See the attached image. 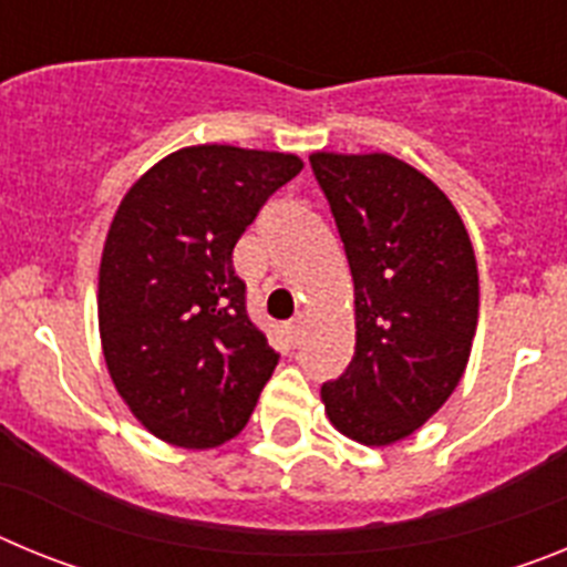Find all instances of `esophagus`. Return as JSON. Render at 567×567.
I'll return each instance as SVG.
<instances>
[{
  "label": "esophagus",
  "instance_id": "obj_1",
  "mask_svg": "<svg viewBox=\"0 0 567 567\" xmlns=\"http://www.w3.org/2000/svg\"><path fill=\"white\" fill-rule=\"evenodd\" d=\"M287 334H289V340H292V343H300V338H303V318H300V315H295V318L289 320Z\"/></svg>",
  "mask_w": 567,
  "mask_h": 567
}]
</instances>
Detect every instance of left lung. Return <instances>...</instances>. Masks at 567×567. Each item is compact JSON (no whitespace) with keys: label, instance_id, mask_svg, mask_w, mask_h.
I'll use <instances>...</instances> for the list:
<instances>
[{"label":"left lung","instance_id":"left-lung-1","mask_svg":"<svg viewBox=\"0 0 567 567\" xmlns=\"http://www.w3.org/2000/svg\"><path fill=\"white\" fill-rule=\"evenodd\" d=\"M354 280V358L320 394L338 432L389 445L449 400L477 329V260L454 204L385 153L309 155Z\"/></svg>","mask_w":567,"mask_h":567}]
</instances>
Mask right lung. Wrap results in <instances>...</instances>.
<instances>
[{
    "mask_svg": "<svg viewBox=\"0 0 567 567\" xmlns=\"http://www.w3.org/2000/svg\"><path fill=\"white\" fill-rule=\"evenodd\" d=\"M298 155L202 144L124 195L99 269V329L115 389L155 437L213 449L247 425L280 354L247 312L233 249Z\"/></svg>",
    "mask_w": 567,
    "mask_h": 567,
    "instance_id": "right-lung-1",
    "label": "right lung"
}]
</instances>
